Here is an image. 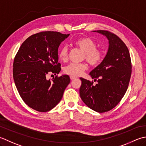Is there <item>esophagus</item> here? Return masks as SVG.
Wrapping results in <instances>:
<instances>
[{"instance_id": "obj_1", "label": "esophagus", "mask_w": 146, "mask_h": 146, "mask_svg": "<svg viewBox=\"0 0 146 146\" xmlns=\"http://www.w3.org/2000/svg\"><path fill=\"white\" fill-rule=\"evenodd\" d=\"M70 79H71V80H74V79H77V77L71 76H70Z\"/></svg>"}]
</instances>
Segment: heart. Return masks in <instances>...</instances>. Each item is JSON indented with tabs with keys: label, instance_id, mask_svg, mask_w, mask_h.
<instances>
[{
	"label": "heart",
	"instance_id": "1",
	"mask_svg": "<svg viewBox=\"0 0 146 146\" xmlns=\"http://www.w3.org/2000/svg\"><path fill=\"white\" fill-rule=\"evenodd\" d=\"M74 44L84 53V58L92 66H96L102 62L103 57L102 50L96 48V43L88 37H83L74 41ZM68 48L63 46L60 49L58 56L60 60L65 62L67 60ZM87 69L85 64L72 63L65 67L64 72L68 75L77 77Z\"/></svg>",
	"mask_w": 146,
	"mask_h": 146
}]
</instances>
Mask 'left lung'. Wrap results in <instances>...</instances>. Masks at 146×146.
Masks as SVG:
<instances>
[{
    "mask_svg": "<svg viewBox=\"0 0 146 146\" xmlns=\"http://www.w3.org/2000/svg\"><path fill=\"white\" fill-rule=\"evenodd\" d=\"M107 38L109 46L105 57L90 73L96 85L81 77L79 94L82 100L93 110L106 112L117 106L125 94L132 73L129 51L120 38L112 33L93 31Z\"/></svg>",
    "mask_w": 146,
    "mask_h": 146,
    "instance_id": "8db88e82",
    "label": "left lung"
}]
</instances>
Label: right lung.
I'll return each mask as SVG.
<instances>
[{
    "instance_id": "obj_1",
    "label": "right lung",
    "mask_w": 146,
    "mask_h": 146,
    "mask_svg": "<svg viewBox=\"0 0 146 146\" xmlns=\"http://www.w3.org/2000/svg\"><path fill=\"white\" fill-rule=\"evenodd\" d=\"M56 31H43L33 35L22 43L15 56L13 78L16 88L26 105L35 110L46 112L60 102L70 83L68 75L50 80L48 73L61 70L58 48L69 36Z\"/></svg>"
}]
</instances>
